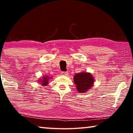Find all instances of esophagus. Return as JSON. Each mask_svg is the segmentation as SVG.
Instances as JSON below:
<instances>
[{"instance_id": "1", "label": "esophagus", "mask_w": 133, "mask_h": 133, "mask_svg": "<svg viewBox=\"0 0 133 133\" xmlns=\"http://www.w3.org/2000/svg\"><path fill=\"white\" fill-rule=\"evenodd\" d=\"M61 75L62 76H67V75H68V73H67V72L63 71V72H62V73H61Z\"/></svg>"}]
</instances>
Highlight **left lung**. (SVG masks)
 <instances>
[{
	"instance_id": "left-lung-1",
	"label": "left lung",
	"mask_w": 133,
	"mask_h": 133,
	"mask_svg": "<svg viewBox=\"0 0 133 133\" xmlns=\"http://www.w3.org/2000/svg\"><path fill=\"white\" fill-rule=\"evenodd\" d=\"M74 83L76 89L80 93H85L93 86L94 78L90 73L80 72L75 75L73 77Z\"/></svg>"
}]
</instances>
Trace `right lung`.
Here are the masks:
<instances>
[{
	"instance_id": "right-lung-1",
	"label": "right lung",
	"mask_w": 133,
	"mask_h": 133,
	"mask_svg": "<svg viewBox=\"0 0 133 133\" xmlns=\"http://www.w3.org/2000/svg\"><path fill=\"white\" fill-rule=\"evenodd\" d=\"M51 77H49L48 76H44L42 78H40L39 80H38V83L41 84L42 86H46L49 84V81L51 79Z\"/></svg>"
}]
</instances>
